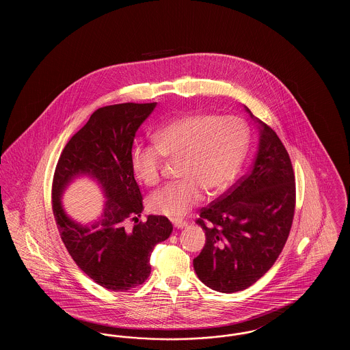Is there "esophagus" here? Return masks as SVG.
I'll use <instances>...</instances> for the list:
<instances>
[{"label": "esophagus", "mask_w": 350, "mask_h": 350, "mask_svg": "<svg viewBox=\"0 0 350 350\" xmlns=\"http://www.w3.org/2000/svg\"><path fill=\"white\" fill-rule=\"evenodd\" d=\"M173 224H174V227H176V228H178V230H180V228H183V227H186V226H187V223H186L185 220H176V221L173 223Z\"/></svg>", "instance_id": "34e87169"}]
</instances>
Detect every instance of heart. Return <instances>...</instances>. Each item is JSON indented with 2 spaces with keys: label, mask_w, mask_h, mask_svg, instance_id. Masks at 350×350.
I'll return each mask as SVG.
<instances>
[{
  "label": "heart",
  "mask_w": 350,
  "mask_h": 350,
  "mask_svg": "<svg viewBox=\"0 0 350 350\" xmlns=\"http://www.w3.org/2000/svg\"><path fill=\"white\" fill-rule=\"evenodd\" d=\"M156 146L135 144L131 169L140 183L157 185L164 157L180 160V183H169L148 200L150 211L180 219L203 198L223 193L234 181L245 157L250 131L241 118L191 113L169 120L153 133Z\"/></svg>",
  "instance_id": "heart-1"
}]
</instances>
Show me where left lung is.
Instances as JSON below:
<instances>
[{
  "mask_svg": "<svg viewBox=\"0 0 350 350\" xmlns=\"http://www.w3.org/2000/svg\"><path fill=\"white\" fill-rule=\"evenodd\" d=\"M258 148L248 174L202 208L197 224L206 244L194 258L202 282L236 293L257 282L281 254L295 210V177L281 139L258 120Z\"/></svg>",
  "mask_w": 350,
  "mask_h": 350,
  "instance_id": "1",
  "label": "left lung"
}]
</instances>
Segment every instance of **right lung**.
Returning a JSON list of instances; mask_svg holds the SVG:
<instances>
[{
    "instance_id": "right-lung-1",
    "label": "right lung",
    "mask_w": 350,
    "mask_h": 350,
    "mask_svg": "<svg viewBox=\"0 0 350 350\" xmlns=\"http://www.w3.org/2000/svg\"><path fill=\"white\" fill-rule=\"evenodd\" d=\"M156 107L152 103H119L96 110L60 154L52 181V211L68 253L83 273L111 291H127L150 274V253L167 240L172 223L161 215L139 220L143 197L135 181L130 154L142 123ZM88 175L100 185L107 202L101 217L80 225L65 214L61 196L67 185Z\"/></svg>"
}]
</instances>
